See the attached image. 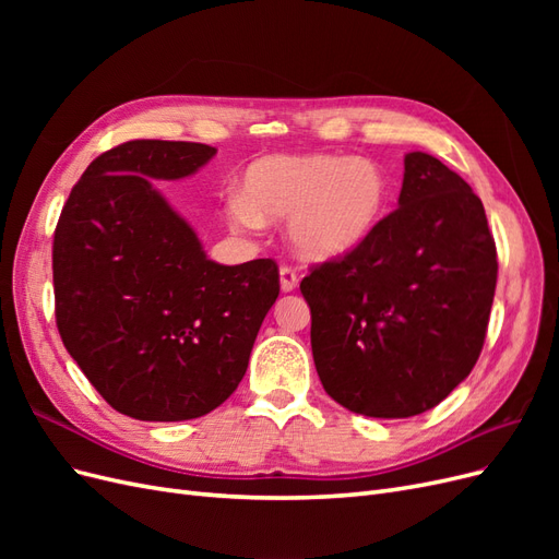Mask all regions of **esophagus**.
Listing matches in <instances>:
<instances>
[{
  "label": "esophagus",
  "instance_id": "34e87169",
  "mask_svg": "<svg viewBox=\"0 0 559 559\" xmlns=\"http://www.w3.org/2000/svg\"><path fill=\"white\" fill-rule=\"evenodd\" d=\"M280 286H282V292H294L296 286H298V275H296V270L294 267H289V265H282L280 267Z\"/></svg>",
  "mask_w": 559,
  "mask_h": 559
}]
</instances>
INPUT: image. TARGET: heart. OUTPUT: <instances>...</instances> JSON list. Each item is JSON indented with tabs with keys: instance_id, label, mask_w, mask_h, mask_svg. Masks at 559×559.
<instances>
[{
	"instance_id": "b5f03b06",
	"label": "heart",
	"mask_w": 559,
	"mask_h": 559,
	"mask_svg": "<svg viewBox=\"0 0 559 559\" xmlns=\"http://www.w3.org/2000/svg\"><path fill=\"white\" fill-rule=\"evenodd\" d=\"M392 195L384 167L361 156L273 154L253 160L226 218L259 228L286 216V238L306 259H337L361 247L380 226Z\"/></svg>"
}]
</instances>
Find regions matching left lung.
Here are the masks:
<instances>
[{
    "label": "left lung",
    "mask_w": 559,
    "mask_h": 559,
    "mask_svg": "<svg viewBox=\"0 0 559 559\" xmlns=\"http://www.w3.org/2000/svg\"><path fill=\"white\" fill-rule=\"evenodd\" d=\"M403 165L399 210L361 247L300 282L326 394L382 419L431 411L471 373L499 270L471 186L421 151Z\"/></svg>",
    "instance_id": "8db88e82"
}]
</instances>
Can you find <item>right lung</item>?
<instances>
[{
  "label": "right lung",
  "mask_w": 559,
  "mask_h": 559,
  "mask_svg": "<svg viewBox=\"0 0 559 559\" xmlns=\"http://www.w3.org/2000/svg\"><path fill=\"white\" fill-rule=\"evenodd\" d=\"M216 154L195 142L132 140L97 156L53 238L56 324L114 411L181 421L218 408L247 373L280 296L273 259L222 265L151 179H183Z\"/></svg>",
  "instance_id": "add662e5"
}]
</instances>
